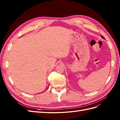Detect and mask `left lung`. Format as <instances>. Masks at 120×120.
<instances>
[{
    "label": "left lung",
    "mask_w": 120,
    "mask_h": 120,
    "mask_svg": "<svg viewBox=\"0 0 120 120\" xmlns=\"http://www.w3.org/2000/svg\"><path fill=\"white\" fill-rule=\"evenodd\" d=\"M101 38H103V39H105V38H104L103 37V36H102V35H101Z\"/></svg>",
    "instance_id": "8db88e82"
}]
</instances>
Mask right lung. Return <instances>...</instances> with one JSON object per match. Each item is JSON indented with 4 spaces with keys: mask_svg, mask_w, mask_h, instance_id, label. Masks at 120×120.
<instances>
[{
    "mask_svg": "<svg viewBox=\"0 0 120 120\" xmlns=\"http://www.w3.org/2000/svg\"><path fill=\"white\" fill-rule=\"evenodd\" d=\"M49 87V86H48Z\"/></svg>",
    "mask_w": 120,
    "mask_h": 120,
    "instance_id": "add662e5",
    "label": "right lung"
}]
</instances>
